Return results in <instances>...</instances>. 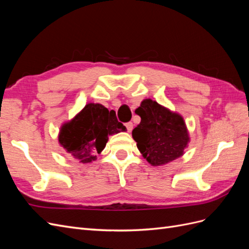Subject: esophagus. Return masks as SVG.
Returning <instances> with one entry per match:
<instances>
[{"label":"esophagus","mask_w":249,"mask_h":249,"mask_svg":"<svg viewBox=\"0 0 249 249\" xmlns=\"http://www.w3.org/2000/svg\"><path fill=\"white\" fill-rule=\"evenodd\" d=\"M125 126H126V129H127V131H129V132H131V131L133 130V123H132V122H129V123H126V124H125Z\"/></svg>","instance_id":"esophagus-1"}]
</instances>
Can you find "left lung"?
Segmentation results:
<instances>
[{
  "instance_id": "8db88e82",
  "label": "left lung",
  "mask_w": 249,
  "mask_h": 249,
  "mask_svg": "<svg viewBox=\"0 0 249 249\" xmlns=\"http://www.w3.org/2000/svg\"><path fill=\"white\" fill-rule=\"evenodd\" d=\"M140 124L132 132L142 156L153 166L180 157L189 136L184 119L152 100H144L136 110Z\"/></svg>"
}]
</instances>
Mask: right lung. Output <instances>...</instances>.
Wrapping results in <instances>:
<instances>
[{
    "label": "right lung",
    "instance_id": "right-lung-1",
    "mask_svg": "<svg viewBox=\"0 0 249 249\" xmlns=\"http://www.w3.org/2000/svg\"><path fill=\"white\" fill-rule=\"evenodd\" d=\"M125 130L115 111H109L101 104H87L76 117L62 125L59 142L67 154L82 163H90L106 146L108 135Z\"/></svg>",
    "mask_w": 249,
    "mask_h": 249
}]
</instances>
